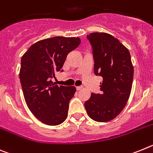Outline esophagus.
Here are the masks:
<instances>
[{"instance_id":"34e87169","label":"esophagus","mask_w":153,"mask_h":153,"mask_svg":"<svg viewBox=\"0 0 153 153\" xmlns=\"http://www.w3.org/2000/svg\"><path fill=\"white\" fill-rule=\"evenodd\" d=\"M82 88H83V86H77V87H76V89L78 90V91L82 89Z\"/></svg>"}]
</instances>
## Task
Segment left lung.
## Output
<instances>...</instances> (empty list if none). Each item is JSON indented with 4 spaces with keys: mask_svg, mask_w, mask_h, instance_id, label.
<instances>
[{
    "mask_svg": "<svg viewBox=\"0 0 153 153\" xmlns=\"http://www.w3.org/2000/svg\"><path fill=\"white\" fill-rule=\"evenodd\" d=\"M87 38L92 47L95 74L102 76L103 81L102 93H92L85 107L91 119L108 122L119 115L129 99L133 65L128 48L111 34L91 33Z\"/></svg>",
    "mask_w": 153,
    "mask_h": 153,
    "instance_id": "8db88e82",
    "label": "left lung"
}]
</instances>
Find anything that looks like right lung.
Wrapping results in <instances>:
<instances>
[{
  "label": "right lung",
  "mask_w": 153,
  "mask_h": 153,
  "mask_svg": "<svg viewBox=\"0 0 153 153\" xmlns=\"http://www.w3.org/2000/svg\"><path fill=\"white\" fill-rule=\"evenodd\" d=\"M79 38L54 37L33 44L21 58L19 78L25 102L42 123L58 126L68 116L75 86H58L51 78L62 69L68 54L80 45Z\"/></svg>",
  "instance_id": "1"
}]
</instances>
